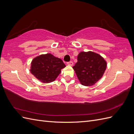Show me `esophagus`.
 Wrapping results in <instances>:
<instances>
[{"label":"esophagus","mask_w":134,"mask_h":134,"mask_svg":"<svg viewBox=\"0 0 134 134\" xmlns=\"http://www.w3.org/2000/svg\"><path fill=\"white\" fill-rule=\"evenodd\" d=\"M67 64L68 65L72 66V65H73V63H72V62H71V61H70V62H68Z\"/></svg>","instance_id":"1"}]
</instances>
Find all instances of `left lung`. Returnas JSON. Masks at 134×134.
<instances>
[{
	"instance_id": "left-lung-1",
	"label": "left lung",
	"mask_w": 134,
	"mask_h": 134,
	"mask_svg": "<svg viewBox=\"0 0 134 134\" xmlns=\"http://www.w3.org/2000/svg\"><path fill=\"white\" fill-rule=\"evenodd\" d=\"M77 60L72 68L81 84L91 86L102 78L107 63L100 55L92 51L81 52Z\"/></svg>"
}]
</instances>
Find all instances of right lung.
I'll use <instances>...</instances> for the list:
<instances>
[{"label": "right lung", "mask_w": 134, "mask_h": 134, "mask_svg": "<svg viewBox=\"0 0 134 134\" xmlns=\"http://www.w3.org/2000/svg\"><path fill=\"white\" fill-rule=\"evenodd\" d=\"M62 59L51 54L37 56L32 61L31 72L43 83H50L57 78L61 70L65 67Z\"/></svg>", "instance_id": "add662e5"}]
</instances>
